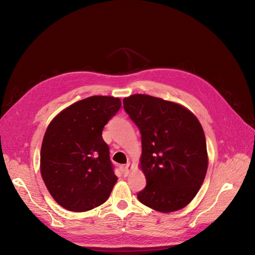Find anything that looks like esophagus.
Segmentation results:
<instances>
[{"instance_id":"1","label":"esophagus","mask_w":255,"mask_h":255,"mask_svg":"<svg viewBox=\"0 0 255 255\" xmlns=\"http://www.w3.org/2000/svg\"><path fill=\"white\" fill-rule=\"evenodd\" d=\"M130 170H132V164L128 163V164L125 166V168H123V173H125L126 176H128V175L129 174Z\"/></svg>"}]
</instances>
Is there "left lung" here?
<instances>
[{"label": "left lung", "instance_id": "obj_1", "mask_svg": "<svg viewBox=\"0 0 255 255\" xmlns=\"http://www.w3.org/2000/svg\"><path fill=\"white\" fill-rule=\"evenodd\" d=\"M123 107L141 134L139 166L146 186L138 200L161 213L181 210L196 197L207 171L199 120L184 106L148 95L125 98Z\"/></svg>", "mask_w": 255, "mask_h": 255}]
</instances>
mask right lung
Segmentation results:
<instances>
[{
  "label": "right lung",
  "mask_w": 255,
  "mask_h": 255,
  "mask_svg": "<svg viewBox=\"0 0 255 255\" xmlns=\"http://www.w3.org/2000/svg\"><path fill=\"white\" fill-rule=\"evenodd\" d=\"M120 107L119 98L89 97L60 112L45 130L41 176L66 210L87 212L109 199L118 179L102 130Z\"/></svg>",
  "instance_id": "1"
}]
</instances>
